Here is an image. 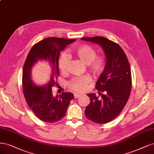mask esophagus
<instances>
[{"mask_svg": "<svg viewBox=\"0 0 154 154\" xmlns=\"http://www.w3.org/2000/svg\"><path fill=\"white\" fill-rule=\"evenodd\" d=\"M81 96V95H80V94H78V93H74V97H75V98H77L79 97H80Z\"/></svg>", "mask_w": 154, "mask_h": 154, "instance_id": "obj_1", "label": "esophagus"}]
</instances>
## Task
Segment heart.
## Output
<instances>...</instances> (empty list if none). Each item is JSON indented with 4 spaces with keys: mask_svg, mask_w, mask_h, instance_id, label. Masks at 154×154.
<instances>
[{
    "mask_svg": "<svg viewBox=\"0 0 154 154\" xmlns=\"http://www.w3.org/2000/svg\"><path fill=\"white\" fill-rule=\"evenodd\" d=\"M73 53L81 60L86 64L89 71L94 75H98L102 72L105 67V59L101 56H96V51L88 45L77 47ZM69 59L66 54H63L59 60V68L62 73L66 72ZM91 77L85 75L73 79L69 83V87L76 92H82L86 90L87 86L91 82Z\"/></svg>",
    "mask_w": 154,
    "mask_h": 154,
    "instance_id": "heart-1",
    "label": "heart"
}]
</instances>
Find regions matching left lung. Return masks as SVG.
Listing matches in <instances>:
<instances>
[{
  "label": "left lung",
  "instance_id": "8db88e82",
  "mask_svg": "<svg viewBox=\"0 0 154 154\" xmlns=\"http://www.w3.org/2000/svg\"><path fill=\"white\" fill-rule=\"evenodd\" d=\"M81 39L99 45L105 54L106 65L95 86L103 93L101 98L95 93L88 94L90 102L85 115L93 122L106 123L121 112L129 98L132 88L130 64L120 45L107 38L96 36Z\"/></svg>",
  "mask_w": 154,
  "mask_h": 154
}]
</instances>
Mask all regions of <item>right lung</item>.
Here are the masks:
<instances>
[{
  "label": "right lung",
  "instance_id": "1",
  "mask_svg": "<svg viewBox=\"0 0 154 154\" xmlns=\"http://www.w3.org/2000/svg\"><path fill=\"white\" fill-rule=\"evenodd\" d=\"M74 42L75 39L54 37L44 39L32 47L25 61L22 73L23 95L33 112L45 122L54 123L61 120L65 116L70 100L74 97L73 94L69 92H63L54 97L52 91L53 86L58 85L60 52ZM42 60L49 63L51 73L45 85L37 86L32 80V70L37 62Z\"/></svg>",
  "mask_w": 154,
  "mask_h": 154
}]
</instances>
